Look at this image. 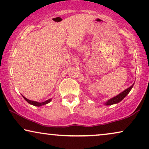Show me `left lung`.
<instances>
[{
  "mask_svg": "<svg viewBox=\"0 0 149 149\" xmlns=\"http://www.w3.org/2000/svg\"><path fill=\"white\" fill-rule=\"evenodd\" d=\"M134 83L130 87H129L128 88L125 89V90L123 91L122 93H119L118 95H116V96L108 100L106 103H104V104L106 105V106H111V105L116 104H118V103H119L120 102H121V101L123 100L125 97L127 95L129 94V93L130 92V91L132 90L133 86H134Z\"/></svg>",
  "mask_w": 149,
  "mask_h": 149,
  "instance_id": "8db88e82",
  "label": "left lung"
}]
</instances>
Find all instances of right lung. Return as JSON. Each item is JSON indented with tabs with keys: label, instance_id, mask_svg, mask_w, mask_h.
Wrapping results in <instances>:
<instances>
[{
	"label": "right lung",
	"instance_id": "1",
	"mask_svg": "<svg viewBox=\"0 0 149 149\" xmlns=\"http://www.w3.org/2000/svg\"><path fill=\"white\" fill-rule=\"evenodd\" d=\"M22 97H24V99L26 101V102L29 103V104H30L31 105H33V106H43V105H45L47 104H48V103H49L52 101V99H49V100H47L45 101V102H35V101H31V100H28L27 98H26L25 97H24L22 95Z\"/></svg>",
	"mask_w": 149,
	"mask_h": 149
}]
</instances>
